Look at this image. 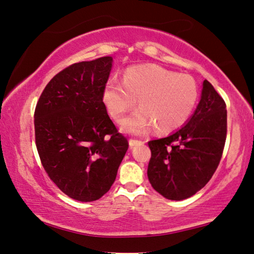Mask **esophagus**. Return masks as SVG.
<instances>
[{
    "label": "esophagus",
    "mask_w": 254,
    "mask_h": 254,
    "mask_svg": "<svg viewBox=\"0 0 254 254\" xmlns=\"http://www.w3.org/2000/svg\"><path fill=\"white\" fill-rule=\"evenodd\" d=\"M142 141H140V140H135V139H130V141H128V144H130V146L131 147H133V146H135V145H137V144H142Z\"/></svg>",
    "instance_id": "1"
}]
</instances>
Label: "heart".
<instances>
[{"mask_svg": "<svg viewBox=\"0 0 254 254\" xmlns=\"http://www.w3.org/2000/svg\"><path fill=\"white\" fill-rule=\"evenodd\" d=\"M102 98L115 120L134 107L137 100L140 109L122 120L124 132L139 135L154 127L156 132L170 133L191 117L199 89L191 76L151 64L127 68L123 81L109 79Z\"/></svg>", "mask_w": 254, "mask_h": 254, "instance_id": "b5f03b06", "label": "heart"}]
</instances>
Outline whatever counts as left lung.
<instances>
[{"label": "left lung", "mask_w": 254, "mask_h": 254, "mask_svg": "<svg viewBox=\"0 0 254 254\" xmlns=\"http://www.w3.org/2000/svg\"><path fill=\"white\" fill-rule=\"evenodd\" d=\"M225 139V102L205 80L200 103L186 126L167 137L147 142V178L152 188L169 200L195 194L218 168Z\"/></svg>", "instance_id": "obj_1"}]
</instances>
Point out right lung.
Returning a JSON list of instances; mask_svg holds the SVG:
<instances>
[{"label": "right lung", "mask_w": 254, "mask_h": 254, "mask_svg": "<svg viewBox=\"0 0 254 254\" xmlns=\"http://www.w3.org/2000/svg\"><path fill=\"white\" fill-rule=\"evenodd\" d=\"M111 67V57L72 64L53 76L35 107L41 163L60 190L81 202L111 189L128 147L102 98Z\"/></svg>", "instance_id": "add662e5"}]
</instances>
